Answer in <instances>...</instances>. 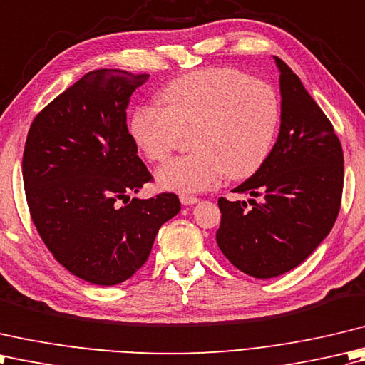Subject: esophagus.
Returning <instances> with one entry per match:
<instances>
[{
	"mask_svg": "<svg viewBox=\"0 0 365 365\" xmlns=\"http://www.w3.org/2000/svg\"><path fill=\"white\" fill-rule=\"evenodd\" d=\"M180 200H181V203H182L184 206H189V205H195V203H198V198H197V197L181 195V197H180Z\"/></svg>",
	"mask_w": 365,
	"mask_h": 365,
	"instance_id": "obj_1",
	"label": "esophagus"
}]
</instances>
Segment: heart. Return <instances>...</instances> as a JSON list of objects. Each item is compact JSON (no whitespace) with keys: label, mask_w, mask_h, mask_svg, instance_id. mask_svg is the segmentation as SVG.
I'll return each mask as SVG.
<instances>
[{"label":"heart","mask_w":365,"mask_h":365,"mask_svg":"<svg viewBox=\"0 0 365 365\" xmlns=\"http://www.w3.org/2000/svg\"><path fill=\"white\" fill-rule=\"evenodd\" d=\"M160 99L163 107L140 106L130 116L129 130L141 154L151 162L165 160L189 132L195 151L155 172L163 190H207L225 175L244 180L271 151L280 106L266 81L232 68L205 69L173 80L162 89Z\"/></svg>","instance_id":"1"}]
</instances>
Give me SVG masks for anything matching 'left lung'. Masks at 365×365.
I'll list each match as a JSON object with an SVG mask.
<instances>
[{
    "mask_svg": "<svg viewBox=\"0 0 365 365\" xmlns=\"http://www.w3.org/2000/svg\"><path fill=\"white\" fill-rule=\"evenodd\" d=\"M280 72V130L257 172L233 192L245 202L219 198V249L255 279L294 269L334 227L344 189V151L331 121L299 77L274 56ZM260 202H255V198Z\"/></svg>",
    "mask_w": 365,
    "mask_h": 365,
    "instance_id": "1",
    "label": "left lung"
}]
</instances>
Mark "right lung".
Returning a JSON list of instances; mask_svg holds the SVG:
<instances>
[{
    "mask_svg": "<svg viewBox=\"0 0 365 365\" xmlns=\"http://www.w3.org/2000/svg\"><path fill=\"white\" fill-rule=\"evenodd\" d=\"M148 77L88 72L34 118L26 137L21 170L37 232L59 264L94 285L130 279L181 210L175 193L130 200L153 180L125 123Z\"/></svg>",
    "mask_w": 365,
    "mask_h": 365,
    "instance_id": "1",
    "label": "right lung"
}]
</instances>
